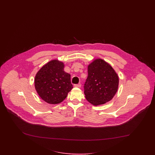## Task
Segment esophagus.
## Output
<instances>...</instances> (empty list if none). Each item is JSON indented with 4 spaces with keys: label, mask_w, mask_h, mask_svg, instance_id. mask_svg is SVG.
I'll list each match as a JSON object with an SVG mask.
<instances>
[{
    "label": "esophagus",
    "mask_w": 155,
    "mask_h": 155,
    "mask_svg": "<svg viewBox=\"0 0 155 155\" xmlns=\"http://www.w3.org/2000/svg\"><path fill=\"white\" fill-rule=\"evenodd\" d=\"M81 84H74V87H81Z\"/></svg>",
    "instance_id": "obj_1"
}]
</instances>
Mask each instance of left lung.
I'll return each instance as SVG.
<instances>
[{"label": "left lung", "instance_id": "left-lung-1", "mask_svg": "<svg viewBox=\"0 0 155 155\" xmlns=\"http://www.w3.org/2000/svg\"><path fill=\"white\" fill-rule=\"evenodd\" d=\"M88 76L84 85L87 101L94 106H99L111 101L117 92L119 77L108 63L97 58L87 68Z\"/></svg>", "mask_w": 155, "mask_h": 155}]
</instances>
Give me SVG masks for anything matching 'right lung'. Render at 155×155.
Wrapping results in <instances>:
<instances>
[{"label":"right lung","instance_id":"obj_1","mask_svg":"<svg viewBox=\"0 0 155 155\" xmlns=\"http://www.w3.org/2000/svg\"><path fill=\"white\" fill-rule=\"evenodd\" d=\"M64 66L62 62L53 60L43 66L35 75V89L48 103H61L73 88L71 75L64 71Z\"/></svg>","mask_w":155,"mask_h":155}]
</instances>
